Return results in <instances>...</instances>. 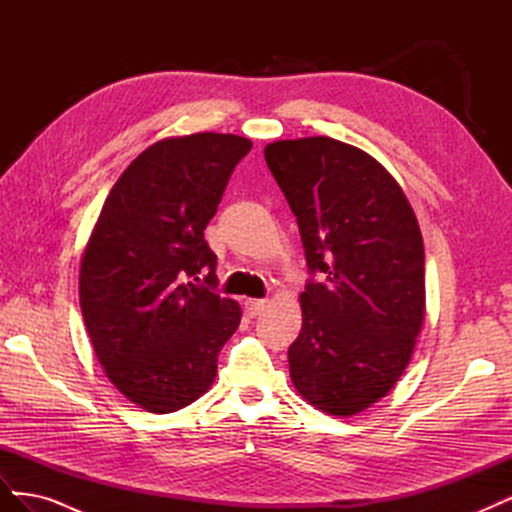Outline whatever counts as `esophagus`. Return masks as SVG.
Here are the masks:
<instances>
[{
	"label": "esophagus",
	"mask_w": 512,
	"mask_h": 512,
	"mask_svg": "<svg viewBox=\"0 0 512 512\" xmlns=\"http://www.w3.org/2000/svg\"><path fill=\"white\" fill-rule=\"evenodd\" d=\"M265 307H267L265 299H247L245 301V309H247V314H250V316H258Z\"/></svg>",
	"instance_id": "1"
}]
</instances>
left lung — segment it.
<instances>
[{"mask_svg":"<svg viewBox=\"0 0 512 512\" xmlns=\"http://www.w3.org/2000/svg\"><path fill=\"white\" fill-rule=\"evenodd\" d=\"M265 160L297 215L309 280L288 348L305 401L363 412L408 367L425 318V247L399 183L369 153L329 136L275 141Z\"/></svg>","mask_w":512,"mask_h":512,"instance_id":"1","label":"left lung"}]
</instances>
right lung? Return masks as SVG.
Masks as SVG:
<instances>
[{
  "instance_id": "right-lung-1",
  "label": "right lung",
  "mask_w": 512,
  "mask_h": 512,
  "mask_svg": "<svg viewBox=\"0 0 512 512\" xmlns=\"http://www.w3.org/2000/svg\"><path fill=\"white\" fill-rule=\"evenodd\" d=\"M252 149L235 134L153 143L106 196L81 258L85 327L119 393L147 412L190 406L218 374L241 307L213 292L218 256L205 228L232 170ZM209 270L207 287L194 285Z\"/></svg>"
}]
</instances>
